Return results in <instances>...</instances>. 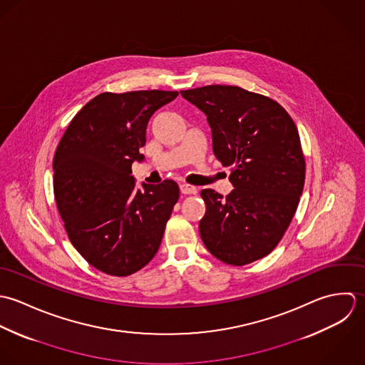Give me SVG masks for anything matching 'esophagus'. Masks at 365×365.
<instances>
[{"label":"esophagus","instance_id":"obj_1","mask_svg":"<svg viewBox=\"0 0 365 365\" xmlns=\"http://www.w3.org/2000/svg\"><path fill=\"white\" fill-rule=\"evenodd\" d=\"M180 192L183 195H196L197 193V189L192 185H187V183H182L180 185Z\"/></svg>","mask_w":365,"mask_h":365}]
</instances>
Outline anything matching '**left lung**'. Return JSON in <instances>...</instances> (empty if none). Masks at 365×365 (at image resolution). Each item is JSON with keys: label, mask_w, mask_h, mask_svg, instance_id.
Listing matches in <instances>:
<instances>
[{"label": "left lung", "mask_w": 365, "mask_h": 365, "mask_svg": "<svg viewBox=\"0 0 365 365\" xmlns=\"http://www.w3.org/2000/svg\"><path fill=\"white\" fill-rule=\"evenodd\" d=\"M180 94L207 115L215 155L231 166L230 195L200 193L206 213L199 230L206 248L235 267L267 257L288 230L304 185V156L291 115L275 100L237 86Z\"/></svg>", "instance_id": "left-lung-1"}]
</instances>
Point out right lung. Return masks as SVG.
Returning a JSON list of instances; mask_svg holds the SVG:
<instances>
[{"mask_svg":"<svg viewBox=\"0 0 365 365\" xmlns=\"http://www.w3.org/2000/svg\"><path fill=\"white\" fill-rule=\"evenodd\" d=\"M178 91L101 93L71 121L53 158V192L68 237L98 271L128 277L155 257L179 199L173 180L135 189L152 114Z\"/></svg>","mask_w":365,"mask_h":365,"instance_id":"obj_1","label":"right lung"}]
</instances>
